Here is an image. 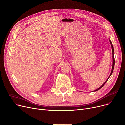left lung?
<instances>
[{
    "label": "left lung",
    "instance_id": "1",
    "mask_svg": "<svg viewBox=\"0 0 125 125\" xmlns=\"http://www.w3.org/2000/svg\"><path fill=\"white\" fill-rule=\"evenodd\" d=\"M110 41V44H111V48H112V59H113V64H112V70H111V73H110V76L109 77V78H108V79L109 78V77H110V75L112 74V72H113V68H114V66H115V57H114V49H113V45H112V43H111V41H110V40H109ZM108 79L106 81V82L103 84L100 88H97V89H96V90H95L94 91H97L98 90H99L100 89H101L102 87L104 86L105 84H106V83L107 82V81H108Z\"/></svg>",
    "mask_w": 125,
    "mask_h": 125
}]
</instances>
